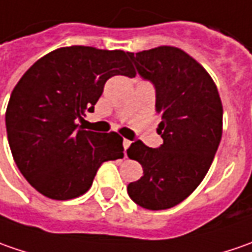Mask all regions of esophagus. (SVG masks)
Segmentation results:
<instances>
[{
    "instance_id": "obj_1",
    "label": "esophagus",
    "mask_w": 252,
    "mask_h": 252,
    "mask_svg": "<svg viewBox=\"0 0 252 252\" xmlns=\"http://www.w3.org/2000/svg\"><path fill=\"white\" fill-rule=\"evenodd\" d=\"M130 144H131L130 140H127V139H125V140H123V147H125V150H127V149L130 147Z\"/></svg>"
}]
</instances>
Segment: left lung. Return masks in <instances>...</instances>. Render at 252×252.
Returning <instances> with one entry per match:
<instances>
[{
	"label": "left lung",
	"instance_id": "obj_1",
	"mask_svg": "<svg viewBox=\"0 0 252 252\" xmlns=\"http://www.w3.org/2000/svg\"><path fill=\"white\" fill-rule=\"evenodd\" d=\"M129 57L154 84L162 144L131 143L127 156L140 162L143 177L127 185V193L141 208L164 210L188 198L208 174L221 140L223 106L208 71L178 47L160 46Z\"/></svg>",
	"mask_w": 252,
	"mask_h": 252
}]
</instances>
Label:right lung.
I'll return each mask as SVG.
<instances>
[{"label":"right lung","instance_id":"right-lung-1","mask_svg":"<svg viewBox=\"0 0 252 252\" xmlns=\"http://www.w3.org/2000/svg\"><path fill=\"white\" fill-rule=\"evenodd\" d=\"M129 52L90 46L47 53L15 85L5 112L15 164L37 192L56 200L78 198L91 188L105 161L123 157L118 133L84 130L113 75L134 77Z\"/></svg>","mask_w":252,"mask_h":252}]
</instances>
